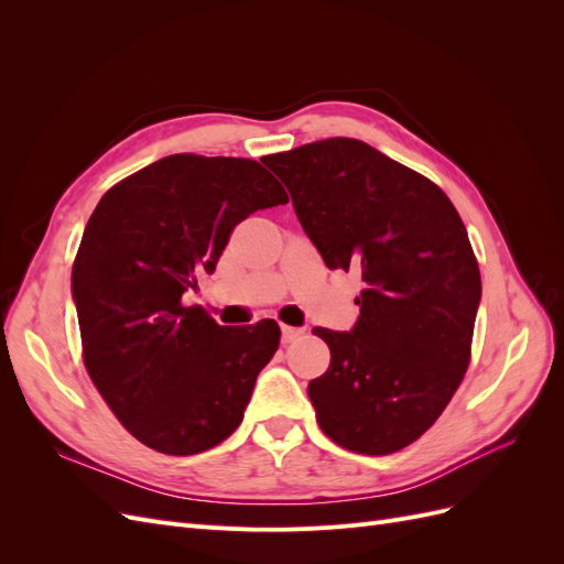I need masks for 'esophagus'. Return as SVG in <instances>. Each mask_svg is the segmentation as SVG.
I'll use <instances>...</instances> for the list:
<instances>
[{
	"instance_id": "1",
	"label": "esophagus",
	"mask_w": 564,
	"mask_h": 564,
	"mask_svg": "<svg viewBox=\"0 0 564 564\" xmlns=\"http://www.w3.org/2000/svg\"><path fill=\"white\" fill-rule=\"evenodd\" d=\"M301 336H303V329L286 327V324H282V344H294V340Z\"/></svg>"
}]
</instances>
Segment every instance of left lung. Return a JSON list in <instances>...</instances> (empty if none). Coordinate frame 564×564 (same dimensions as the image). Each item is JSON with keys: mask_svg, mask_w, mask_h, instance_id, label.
Returning a JSON list of instances; mask_svg holds the SVG:
<instances>
[{"mask_svg": "<svg viewBox=\"0 0 564 564\" xmlns=\"http://www.w3.org/2000/svg\"><path fill=\"white\" fill-rule=\"evenodd\" d=\"M327 268L365 289L352 332L315 327L332 362L308 383L324 435L355 454L412 445L470 365L480 268L464 220L425 176L357 139L263 158Z\"/></svg>", "mask_w": 564, "mask_h": 564, "instance_id": "1", "label": "left lung"}]
</instances>
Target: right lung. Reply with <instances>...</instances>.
Wrapping results in <instances>:
<instances>
[{
    "label": "right lung",
    "mask_w": 564,
    "mask_h": 564,
    "mask_svg": "<svg viewBox=\"0 0 564 564\" xmlns=\"http://www.w3.org/2000/svg\"><path fill=\"white\" fill-rule=\"evenodd\" d=\"M286 202L259 162L193 152L152 162L100 197L73 265L82 357L145 447L191 456L242 423L280 346L278 322L220 327L183 294L214 272L240 220Z\"/></svg>",
    "instance_id": "add662e5"
}]
</instances>
